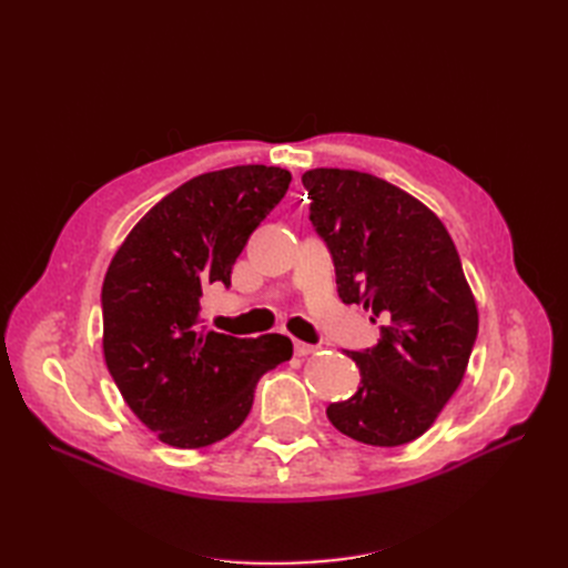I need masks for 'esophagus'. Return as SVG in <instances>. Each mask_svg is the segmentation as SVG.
Segmentation results:
<instances>
[{
    "label": "esophagus",
    "instance_id": "esophagus-1",
    "mask_svg": "<svg viewBox=\"0 0 568 568\" xmlns=\"http://www.w3.org/2000/svg\"><path fill=\"white\" fill-rule=\"evenodd\" d=\"M317 351V346H311V343H303V341H294V353L298 357H305V355H313Z\"/></svg>",
    "mask_w": 568,
    "mask_h": 568
}]
</instances>
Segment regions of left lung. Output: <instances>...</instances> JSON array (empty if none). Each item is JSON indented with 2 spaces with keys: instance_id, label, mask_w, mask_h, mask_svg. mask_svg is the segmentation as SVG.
I'll use <instances>...</instances> for the list:
<instances>
[{
  "instance_id": "8db88e82",
  "label": "left lung",
  "mask_w": 568,
  "mask_h": 568,
  "mask_svg": "<svg viewBox=\"0 0 568 568\" xmlns=\"http://www.w3.org/2000/svg\"><path fill=\"white\" fill-rule=\"evenodd\" d=\"M301 180L341 301L365 305L382 322L376 346L346 351L359 386L326 407V417L353 440L405 445L453 398L478 334L457 248L436 213L382 178L315 168Z\"/></svg>"
}]
</instances>
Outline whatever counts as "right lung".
<instances>
[{
	"instance_id": "1",
	"label": "right lung",
	"mask_w": 568,
	"mask_h": 568,
	"mask_svg": "<svg viewBox=\"0 0 568 568\" xmlns=\"http://www.w3.org/2000/svg\"><path fill=\"white\" fill-rule=\"evenodd\" d=\"M291 173L234 165L184 182L136 222L101 286L104 357L130 409L173 448H205L244 424L261 376L294 353L282 334L236 338L201 324L211 284H232L248 236Z\"/></svg>"
}]
</instances>
